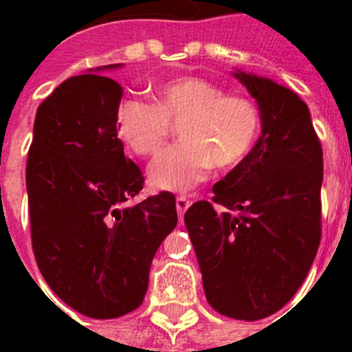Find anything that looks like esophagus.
<instances>
[{
	"label": "esophagus",
	"mask_w": 352,
	"mask_h": 352,
	"mask_svg": "<svg viewBox=\"0 0 352 352\" xmlns=\"http://www.w3.org/2000/svg\"><path fill=\"white\" fill-rule=\"evenodd\" d=\"M192 206V201L188 197H177V212H179V217L182 219V215H184V212H186L188 208Z\"/></svg>",
	"instance_id": "34e87169"
}]
</instances>
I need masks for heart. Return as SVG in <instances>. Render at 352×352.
<instances>
[{
  "label": "heart",
  "instance_id": "b5f03b06",
  "mask_svg": "<svg viewBox=\"0 0 352 352\" xmlns=\"http://www.w3.org/2000/svg\"><path fill=\"white\" fill-rule=\"evenodd\" d=\"M151 104L122 100L115 113L118 137L140 157L159 155L179 126V148L166 151L149 170V182L166 192H190L212 168H232L250 153L261 131V111L250 96L184 74L149 91Z\"/></svg>",
  "mask_w": 352,
  "mask_h": 352
}]
</instances>
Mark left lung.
Wrapping results in <instances>:
<instances>
[{
  "mask_svg": "<svg viewBox=\"0 0 352 352\" xmlns=\"http://www.w3.org/2000/svg\"><path fill=\"white\" fill-rule=\"evenodd\" d=\"M235 76L259 104L261 137L215 184L212 203L188 208L184 225L212 309L256 322L289 303L316 257L323 151L300 96L272 80Z\"/></svg>",
  "mask_w": 352,
  "mask_h": 352,
  "instance_id": "1",
  "label": "left lung"
}]
</instances>
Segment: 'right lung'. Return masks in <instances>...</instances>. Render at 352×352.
<instances>
[{
  "label": "right lung",
  "mask_w": 352,
  "mask_h": 352,
  "mask_svg": "<svg viewBox=\"0 0 352 352\" xmlns=\"http://www.w3.org/2000/svg\"><path fill=\"white\" fill-rule=\"evenodd\" d=\"M122 95L102 74L65 80L38 107L27 157L38 268L63 303L95 320L140 307L155 252L177 226L173 193L132 203L144 175L115 126Z\"/></svg>",
  "instance_id": "add662e5"
}]
</instances>
